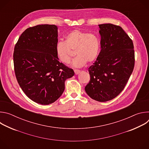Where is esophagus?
Masks as SVG:
<instances>
[{"label": "esophagus", "instance_id": "obj_1", "mask_svg": "<svg viewBox=\"0 0 149 149\" xmlns=\"http://www.w3.org/2000/svg\"><path fill=\"white\" fill-rule=\"evenodd\" d=\"M74 72H75V74L76 75H78V74H79L80 70H74Z\"/></svg>", "mask_w": 149, "mask_h": 149}]
</instances>
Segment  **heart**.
<instances>
[{
  "label": "heart",
  "instance_id": "heart-1",
  "mask_svg": "<svg viewBox=\"0 0 149 149\" xmlns=\"http://www.w3.org/2000/svg\"><path fill=\"white\" fill-rule=\"evenodd\" d=\"M100 49L98 37L79 29H75L65 36V41L58 42L55 51L58 59L63 63H70L72 56L71 50L75 51L77 56L73 59L72 65L81 68L87 62H91L96 59Z\"/></svg>",
  "mask_w": 149,
  "mask_h": 149
}]
</instances>
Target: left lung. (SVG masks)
Returning a JSON list of instances; mask_svg holds the SVG:
<instances>
[{"instance_id":"obj_1","label":"left lung","mask_w":149,"mask_h":149,"mask_svg":"<svg viewBox=\"0 0 149 149\" xmlns=\"http://www.w3.org/2000/svg\"><path fill=\"white\" fill-rule=\"evenodd\" d=\"M101 51L88 68L90 81L85 91L92 99L110 101L124 88L134 69L132 40L121 27L111 24L98 25Z\"/></svg>"}]
</instances>
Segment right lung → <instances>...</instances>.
Instances as JSON below:
<instances>
[{
	"instance_id": "right-lung-1",
	"label": "right lung",
	"mask_w": 149,
	"mask_h": 149,
	"mask_svg": "<svg viewBox=\"0 0 149 149\" xmlns=\"http://www.w3.org/2000/svg\"><path fill=\"white\" fill-rule=\"evenodd\" d=\"M58 33L54 25L29 28L21 34L14 49V69L19 86L28 98L42 105L56 101L65 90V80L75 74L56 56Z\"/></svg>"
}]
</instances>
